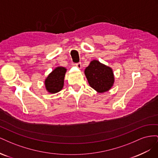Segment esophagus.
Masks as SVG:
<instances>
[{
	"label": "esophagus",
	"mask_w": 158,
	"mask_h": 158,
	"mask_svg": "<svg viewBox=\"0 0 158 158\" xmlns=\"http://www.w3.org/2000/svg\"><path fill=\"white\" fill-rule=\"evenodd\" d=\"M76 66H77L78 69H81V67H82V63H81V62H79L78 63H76Z\"/></svg>",
	"instance_id": "esophagus-1"
}]
</instances>
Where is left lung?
Instances as JSON below:
<instances>
[{"label": "left lung", "instance_id": "8db88e82", "mask_svg": "<svg viewBox=\"0 0 158 158\" xmlns=\"http://www.w3.org/2000/svg\"><path fill=\"white\" fill-rule=\"evenodd\" d=\"M84 73L89 85L97 92L103 93L112 87L114 76L111 69L99 61L92 60Z\"/></svg>", "mask_w": 158, "mask_h": 158}]
</instances>
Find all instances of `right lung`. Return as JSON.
<instances>
[{
    "instance_id": "obj_1",
    "label": "right lung",
    "mask_w": 158,
    "mask_h": 158,
    "mask_svg": "<svg viewBox=\"0 0 158 158\" xmlns=\"http://www.w3.org/2000/svg\"><path fill=\"white\" fill-rule=\"evenodd\" d=\"M66 70L64 67H57L49 74L45 81L46 89L49 92L55 94L62 89Z\"/></svg>"
}]
</instances>
